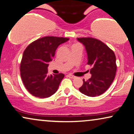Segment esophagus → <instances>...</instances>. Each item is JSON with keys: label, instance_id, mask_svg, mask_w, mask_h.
I'll list each match as a JSON object with an SVG mask.
<instances>
[{"label": "esophagus", "instance_id": "34e87169", "mask_svg": "<svg viewBox=\"0 0 134 134\" xmlns=\"http://www.w3.org/2000/svg\"><path fill=\"white\" fill-rule=\"evenodd\" d=\"M68 77L71 78V79H74V78H76V76L72 75V74H68Z\"/></svg>", "mask_w": 134, "mask_h": 134}]
</instances>
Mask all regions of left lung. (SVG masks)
<instances>
[{"instance_id": "left-lung-1", "label": "left lung", "mask_w": 134, "mask_h": 134, "mask_svg": "<svg viewBox=\"0 0 134 134\" xmlns=\"http://www.w3.org/2000/svg\"><path fill=\"white\" fill-rule=\"evenodd\" d=\"M85 46L87 53V65L92 66L91 77L83 79L79 88L83 94L97 97L107 91L115 77L117 66L114 52L101 41L92 37L77 38Z\"/></svg>"}]
</instances>
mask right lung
Returning <instances> with one entry per match:
<instances>
[{"label":"right lung","instance_id":"right-lung-1","mask_svg":"<svg viewBox=\"0 0 134 134\" xmlns=\"http://www.w3.org/2000/svg\"><path fill=\"white\" fill-rule=\"evenodd\" d=\"M68 40L66 37L47 36L32 42L24 51L20 64L21 77L33 96L47 98L57 91L65 75L48 76V62L55 56L57 47Z\"/></svg>","mask_w":134,"mask_h":134}]
</instances>
